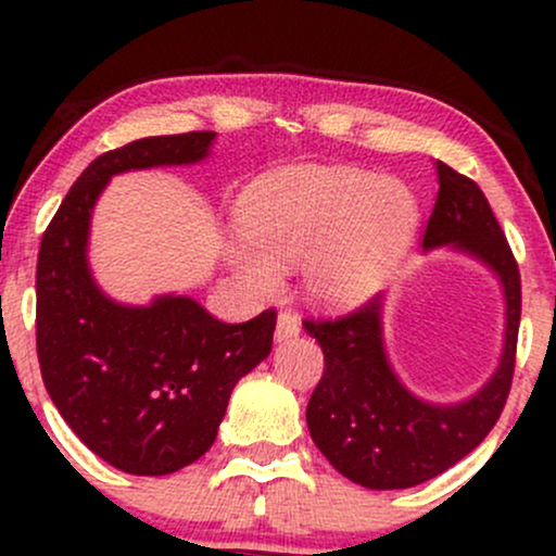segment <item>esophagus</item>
I'll list each match as a JSON object with an SVG mask.
<instances>
[{
	"mask_svg": "<svg viewBox=\"0 0 556 556\" xmlns=\"http://www.w3.org/2000/svg\"><path fill=\"white\" fill-rule=\"evenodd\" d=\"M300 331V321L295 314H290V311H285V314H279L277 318V340H290V337H295Z\"/></svg>",
	"mask_w": 556,
	"mask_h": 556,
	"instance_id": "esophagus-1",
	"label": "esophagus"
}]
</instances>
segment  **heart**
Here are the masks:
<instances>
[{
  "label": "heart",
  "mask_w": 556,
  "mask_h": 556,
  "mask_svg": "<svg viewBox=\"0 0 556 556\" xmlns=\"http://www.w3.org/2000/svg\"><path fill=\"white\" fill-rule=\"evenodd\" d=\"M240 222L254 242L229 258L253 290L274 292L279 266L305 264V285L321 303L344 305L371 292L416 227L405 185L358 169L287 167L245 190Z\"/></svg>",
  "instance_id": "1"
}]
</instances>
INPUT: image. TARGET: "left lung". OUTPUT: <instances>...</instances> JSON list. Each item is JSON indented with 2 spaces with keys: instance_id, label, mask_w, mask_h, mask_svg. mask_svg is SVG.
I'll return each instance as SVG.
<instances>
[{
  "instance_id": "1",
  "label": "left lung",
  "mask_w": 556,
  "mask_h": 556,
  "mask_svg": "<svg viewBox=\"0 0 556 556\" xmlns=\"http://www.w3.org/2000/svg\"><path fill=\"white\" fill-rule=\"evenodd\" d=\"M439 193L424 251L452 245L500 277L507 327L500 366L470 400L431 405L407 392L387 361L381 295L337 318H305L324 350V374L305 407L311 439L350 481L410 489L460 463L500 420L513 387L520 329V271L481 188L437 162Z\"/></svg>"
}]
</instances>
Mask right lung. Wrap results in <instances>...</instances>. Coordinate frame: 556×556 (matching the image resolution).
<instances>
[{
  "mask_svg": "<svg viewBox=\"0 0 556 556\" xmlns=\"http://www.w3.org/2000/svg\"><path fill=\"white\" fill-rule=\"evenodd\" d=\"M214 132L140 138L93 159L41 238L36 350L49 397L101 460L132 476H167L214 444L229 394L271 353L277 311L225 324L193 298L114 303L88 269L93 203L112 175L195 164Z\"/></svg>",
  "mask_w": 556,
  "mask_h": 556,
  "instance_id": "add662e5",
  "label": "right lung"
}]
</instances>
